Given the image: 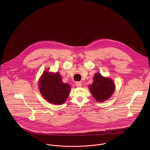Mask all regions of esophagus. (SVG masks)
<instances>
[{
	"label": "esophagus",
	"mask_w": 150,
	"mask_h": 150,
	"mask_svg": "<svg viewBox=\"0 0 150 150\" xmlns=\"http://www.w3.org/2000/svg\"><path fill=\"white\" fill-rule=\"evenodd\" d=\"M76 86H77V87H81L82 85H81V83L80 82L77 81V82L76 83Z\"/></svg>",
	"instance_id": "esophagus-1"
}]
</instances>
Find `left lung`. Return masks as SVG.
<instances>
[{
  "label": "left lung",
  "mask_w": 150,
  "mask_h": 150,
  "mask_svg": "<svg viewBox=\"0 0 150 150\" xmlns=\"http://www.w3.org/2000/svg\"><path fill=\"white\" fill-rule=\"evenodd\" d=\"M89 88L95 99L98 102H105L113 93L115 90L114 81L110 78L103 77L97 73L93 76V82Z\"/></svg>",
  "instance_id": "8db88e82"
}]
</instances>
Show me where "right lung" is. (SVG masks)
Segmentation results:
<instances>
[{
	"label": "right lung",
	"mask_w": 150,
	"mask_h": 150,
	"mask_svg": "<svg viewBox=\"0 0 150 150\" xmlns=\"http://www.w3.org/2000/svg\"><path fill=\"white\" fill-rule=\"evenodd\" d=\"M39 87L43 98L49 103L55 105L64 103L71 89L69 84L62 82L58 72L54 73L47 70L43 73L40 77Z\"/></svg>",
	"instance_id": "add662e5"
}]
</instances>
